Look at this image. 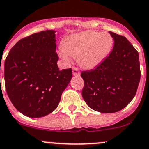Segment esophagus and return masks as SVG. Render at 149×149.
Masks as SVG:
<instances>
[{
	"mask_svg": "<svg viewBox=\"0 0 149 149\" xmlns=\"http://www.w3.org/2000/svg\"><path fill=\"white\" fill-rule=\"evenodd\" d=\"M73 75L75 76H80V72H79V69L77 68H73Z\"/></svg>",
	"mask_w": 149,
	"mask_h": 149,
	"instance_id": "obj_1",
	"label": "esophagus"
}]
</instances>
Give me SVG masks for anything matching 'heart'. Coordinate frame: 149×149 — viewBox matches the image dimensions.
<instances>
[{
    "mask_svg": "<svg viewBox=\"0 0 149 149\" xmlns=\"http://www.w3.org/2000/svg\"><path fill=\"white\" fill-rule=\"evenodd\" d=\"M113 44V38L109 33L86 30L65 38L59 54L65 62H70V57H77L81 67L92 69L103 62Z\"/></svg>",
    "mask_w": 149,
    "mask_h": 149,
    "instance_id": "1",
    "label": "heart"
}]
</instances>
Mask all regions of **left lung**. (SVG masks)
<instances>
[{"mask_svg": "<svg viewBox=\"0 0 149 149\" xmlns=\"http://www.w3.org/2000/svg\"><path fill=\"white\" fill-rule=\"evenodd\" d=\"M113 50L101 64L82 71V97L88 106L100 113L123 109L136 94L141 79L138 52L124 36L109 32Z\"/></svg>", "mask_w": 149, "mask_h": 149, "instance_id": "8db88e82", "label": "left lung"}]
</instances>
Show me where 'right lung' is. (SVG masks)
<instances>
[{"label": "right lung", "instance_id": "right-lung-1", "mask_svg": "<svg viewBox=\"0 0 149 149\" xmlns=\"http://www.w3.org/2000/svg\"><path fill=\"white\" fill-rule=\"evenodd\" d=\"M55 32L47 30L22 38L5 60L7 95L28 117H43L54 111L72 78L71 68L60 70L57 66Z\"/></svg>", "mask_w": 149, "mask_h": 149}]
</instances>
